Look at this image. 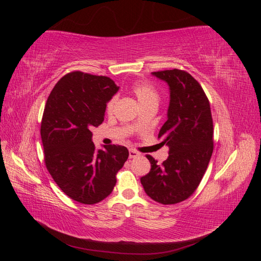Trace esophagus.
Here are the masks:
<instances>
[{
	"instance_id": "1",
	"label": "esophagus",
	"mask_w": 261,
	"mask_h": 261,
	"mask_svg": "<svg viewBox=\"0 0 261 261\" xmlns=\"http://www.w3.org/2000/svg\"><path fill=\"white\" fill-rule=\"evenodd\" d=\"M138 155H140V153L138 151H136L135 149H129V158L133 159V158H137Z\"/></svg>"
}]
</instances>
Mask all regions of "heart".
Masks as SVG:
<instances>
[{
  "label": "heart",
  "mask_w": 261,
  "mask_h": 261,
  "mask_svg": "<svg viewBox=\"0 0 261 261\" xmlns=\"http://www.w3.org/2000/svg\"><path fill=\"white\" fill-rule=\"evenodd\" d=\"M130 90L135 94V97L139 101L141 108L145 109L148 107L158 108L160 103V93L155 87L147 82H135L130 85ZM117 98L114 96L107 102V112L111 113L116 105Z\"/></svg>",
  "instance_id": "heart-1"
}]
</instances>
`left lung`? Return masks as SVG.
I'll return each mask as SVG.
<instances>
[{
  "instance_id": "obj_1",
  "label": "left lung",
  "mask_w": 261,
  "mask_h": 261,
  "mask_svg": "<svg viewBox=\"0 0 261 261\" xmlns=\"http://www.w3.org/2000/svg\"><path fill=\"white\" fill-rule=\"evenodd\" d=\"M169 85L168 120L158 138L169 147L162 164L147 154L151 169L140 178L146 194L162 204L191 197L200 184L213 151V122L209 100L195 78L181 69L153 72Z\"/></svg>"
}]
</instances>
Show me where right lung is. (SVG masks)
I'll list each match as a JSON object with an SVG mask.
<instances>
[{
    "mask_svg": "<svg viewBox=\"0 0 261 261\" xmlns=\"http://www.w3.org/2000/svg\"><path fill=\"white\" fill-rule=\"evenodd\" d=\"M117 90L111 78L76 70L57 83L44 107L40 133L45 167L63 193L84 204L112 193L116 173L129 154L118 145L97 150L91 140L90 129L103 122L107 102Z\"/></svg>",
    "mask_w": 261,
    "mask_h": 261,
    "instance_id": "obj_1",
    "label": "right lung"
}]
</instances>
